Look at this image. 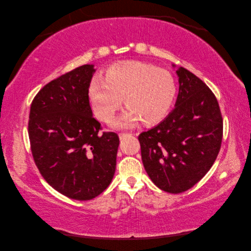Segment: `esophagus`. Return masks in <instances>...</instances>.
I'll list each match as a JSON object with an SVG mask.
<instances>
[{"label": "esophagus", "mask_w": 251, "mask_h": 251, "mask_svg": "<svg viewBox=\"0 0 251 251\" xmlns=\"http://www.w3.org/2000/svg\"><path fill=\"white\" fill-rule=\"evenodd\" d=\"M130 134H125V133H121V134H119V139L120 140H125L126 138H127V137H130Z\"/></svg>", "instance_id": "1"}]
</instances>
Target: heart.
Masks as SVG:
<instances>
[{
	"label": "heart",
	"instance_id": "heart-1",
	"mask_svg": "<svg viewBox=\"0 0 251 251\" xmlns=\"http://www.w3.org/2000/svg\"><path fill=\"white\" fill-rule=\"evenodd\" d=\"M176 93V82L168 71L140 62L110 67L104 80L94 77L88 91L95 116L104 123L112 119L125 98L128 109L111 123L116 128H132L141 120L147 125L162 120Z\"/></svg>",
	"mask_w": 251,
	"mask_h": 251
}]
</instances>
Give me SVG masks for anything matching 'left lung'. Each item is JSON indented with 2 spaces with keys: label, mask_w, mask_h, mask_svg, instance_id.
<instances>
[{
  "label": "left lung",
  "mask_w": 251,
  "mask_h": 251,
  "mask_svg": "<svg viewBox=\"0 0 251 251\" xmlns=\"http://www.w3.org/2000/svg\"><path fill=\"white\" fill-rule=\"evenodd\" d=\"M176 73L179 93L174 110L138 137L144 170L157 187L171 194L187 191L206 175L223 136L214 93L184 68L179 67Z\"/></svg>",
  "instance_id": "obj_1"
}]
</instances>
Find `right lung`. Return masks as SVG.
Instances as JSON below:
<instances>
[{"label":"right lung","instance_id":"obj_1","mask_svg":"<svg viewBox=\"0 0 251 251\" xmlns=\"http://www.w3.org/2000/svg\"><path fill=\"white\" fill-rule=\"evenodd\" d=\"M94 65H82L47 83L30 108L28 133L34 162L49 185L74 200L95 198L116 169L117 134L100 133L89 103Z\"/></svg>","mask_w":251,"mask_h":251}]
</instances>
